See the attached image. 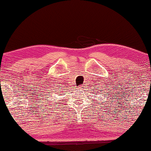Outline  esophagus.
I'll return each instance as SVG.
<instances>
[{
    "label": "esophagus",
    "instance_id": "esophagus-1",
    "mask_svg": "<svg viewBox=\"0 0 151 151\" xmlns=\"http://www.w3.org/2000/svg\"><path fill=\"white\" fill-rule=\"evenodd\" d=\"M84 85H82V86H80L79 87H78V88H79V89H83V88H84Z\"/></svg>",
    "mask_w": 151,
    "mask_h": 151
}]
</instances>
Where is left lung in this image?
Masks as SVG:
<instances>
[{
    "label": "left lung",
    "instance_id": "8db88e82",
    "mask_svg": "<svg viewBox=\"0 0 151 151\" xmlns=\"http://www.w3.org/2000/svg\"><path fill=\"white\" fill-rule=\"evenodd\" d=\"M96 96H97V95H96ZM104 102H106V101H104Z\"/></svg>",
    "mask_w": 151,
    "mask_h": 151
}]
</instances>
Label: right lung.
Returning <instances> with one entry per match:
<instances>
[{
  "instance_id": "right-lung-1",
  "label": "right lung",
  "mask_w": 151,
  "mask_h": 151,
  "mask_svg": "<svg viewBox=\"0 0 151 151\" xmlns=\"http://www.w3.org/2000/svg\"><path fill=\"white\" fill-rule=\"evenodd\" d=\"M53 92H55V91H53Z\"/></svg>"
}]
</instances>
